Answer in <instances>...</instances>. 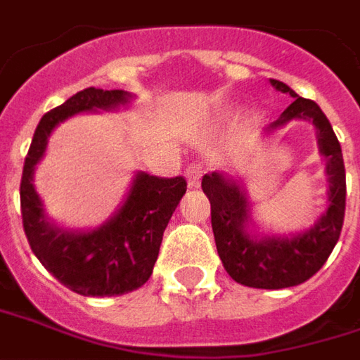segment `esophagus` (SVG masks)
<instances>
[{
    "instance_id": "34e87169",
    "label": "esophagus",
    "mask_w": 360,
    "mask_h": 360,
    "mask_svg": "<svg viewBox=\"0 0 360 360\" xmlns=\"http://www.w3.org/2000/svg\"><path fill=\"white\" fill-rule=\"evenodd\" d=\"M205 168L202 165H190L186 168V178H188V186L190 188H198L200 186V180L204 176Z\"/></svg>"
}]
</instances>
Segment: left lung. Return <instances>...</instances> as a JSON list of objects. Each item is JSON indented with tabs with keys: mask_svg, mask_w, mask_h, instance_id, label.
<instances>
[{
	"mask_svg": "<svg viewBox=\"0 0 360 360\" xmlns=\"http://www.w3.org/2000/svg\"><path fill=\"white\" fill-rule=\"evenodd\" d=\"M282 94L296 100L284 109L270 129L282 127L292 119H309L317 129V145L327 158L329 207L309 231L296 237L251 239L245 231L249 204L241 188L223 174L212 172L202 178V190L212 204V229L217 255L227 274L249 288L280 290L298 286L326 264L339 241L345 219V165L333 127L316 101L300 98L284 82L270 80Z\"/></svg>",
	"mask_w": 360,
	"mask_h": 360,
	"instance_id": "1",
	"label": "left lung"
}]
</instances>
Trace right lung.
Masks as SVG:
<instances>
[{"label":"right lung","instance_id":"right-lung-1","mask_svg":"<svg viewBox=\"0 0 360 360\" xmlns=\"http://www.w3.org/2000/svg\"><path fill=\"white\" fill-rule=\"evenodd\" d=\"M131 100L123 90L86 88L44 113L34 129L21 176V217L27 241L44 269L82 296H121L141 288L153 274L162 233L186 194V178H160L141 172L115 217L90 233H68L44 219L33 186L52 129L74 113L113 109Z\"/></svg>","mask_w":360,"mask_h":360}]
</instances>
